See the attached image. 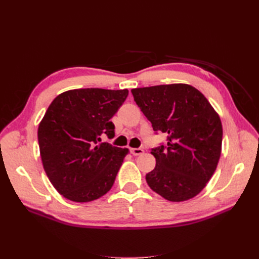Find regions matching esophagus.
I'll return each mask as SVG.
<instances>
[{
  "label": "esophagus",
  "mask_w": 259,
  "mask_h": 259,
  "mask_svg": "<svg viewBox=\"0 0 259 259\" xmlns=\"http://www.w3.org/2000/svg\"><path fill=\"white\" fill-rule=\"evenodd\" d=\"M131 152H132V154H134V155H140V154L144 153V149L143 148H132Z\"/></svg>",
  "instance_id": "obj_1"
}]
</instances>
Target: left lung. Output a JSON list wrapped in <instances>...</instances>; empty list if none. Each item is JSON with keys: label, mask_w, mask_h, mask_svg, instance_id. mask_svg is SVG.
<instances>
[{"label": "left lung", "mask_w": 259, "mask_h": 259, "mask_svg": "<svg viewBox=\"0 0 259 259\" xmlns=\"http://www.w3.org/2000/svg\"><path fill=\"white\" fill-rule=\"evenodd\" d=\"M154 132L167 135L153 148L155 167L147 184L161 197L182 202L199 194L216 170L222 153L221 117L203 94L188 84L132 90Z\"/></svg>", "instance_id": "obj_1"}]
</instances>
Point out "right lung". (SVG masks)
I'll return each mask as SVG.
<instances>
[{
	"label": "right lung",
	"mask_w": 259,
	"mask_h": 259,
	"mask_svg": "<svg viewBox=\"0 0 259 259\" xmlns=\"http://www.w3.org/2000/svg\"><path fill=\"white\" fill-rule=\"evenodd\" d=\"M128 95L127 90L79 89L60 94L38 125L43 167L61 195L91 202L111 189L127 148L100 143L114 137L111 117Z\"/></svg>",
	"instance_id": "obj_1"
}]
</instances>
